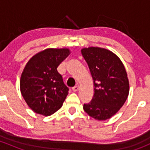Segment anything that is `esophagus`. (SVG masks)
Segmentation results:
<instances>
[{
	"instance_id": "esophagus-1",
	"label": "esophagus",
	"mask_w": 150,
	"mask_h": 150,
	"mask_svg": "<svg viewBox=\"0 0 150 150\" xmlns=\"http://www.w3.org/2000/svg\"><path fill=\"white\" fill-rule=\"evenodd\" d=\"M78 90H79V86H75V87L72 88V91L76 92V91H78Z\"/></svg>"
}]
</instances>
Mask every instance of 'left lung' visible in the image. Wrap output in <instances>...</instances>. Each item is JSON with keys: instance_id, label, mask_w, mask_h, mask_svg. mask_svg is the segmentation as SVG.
Listing matches in <instances>:
<instances>
[{"instance_id": "left-lung-1", "label": "left lung", "mask_w": 150, "mask_h": 150, "mask_svg": "<svg viewBox=\"0 0 150 150\" xmlns=\"http://www.w3.org/2000/svg\"><path fill=\"white\" fill-rule=\"evenodd\" d=\"M93 78L94 93L83 110L93 118L105 120L120 110L129 93L126 70L118 57L106 48L88 47L81 49Z\"/></svg>"}]
</instances>
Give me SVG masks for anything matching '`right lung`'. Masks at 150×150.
<instances>
[{"label": "right lung", "mask_w": 150, "mask_h": 150, "mask_svg": "<svg viewBox=\"0 0 150 150\" xmlns=\"http://www.w3.org/2000/svg\"><path fill=\"white\" fill-rule=\"evenodd\" d=\"M69 48H46L28 61L20 78V91L30 109L49 116L59 110L68 94L57 67L69 55Z\"/></svg>", "instance_id": "add662e5"}]
</instances>
